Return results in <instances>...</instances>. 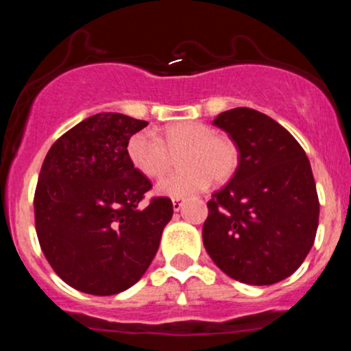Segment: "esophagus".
<instances>
[{"mask_svg":"<svg viewBox=\"0 0 351 351\" xmlns=\"http://www.w3.org/2000/svg\"><path fill=\"white\" fill-rule=\"evenodd\" d=\"M181 206H183V199L173 198V209H175V211H180Z\"/></svg>","mask_w":351,"mask_h":351,"instance_id":"obj_1","label":"esophagus"}]
</instances>
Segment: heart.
Instances as JSON below:
<instances>
[{
    "label": "heart",
    "mask_w": 351,
    "mask_h": 351,
    "mask_svg": "<svg viewBox=\"0 0 351 351\" xmlns=\"http://www.w3.org/2000/svg\"><path fill=\"white\" fill-rule=\"evenodd\" d=\"M127 158L140 175L160 180L171 168L173 156L180 153V171L160 181V195L184 198L196 195L215 183H224L234 175L237 147L228 135L216 134L201 122H176L168 125L163 135L150 130L136 132L128 138Z\"/></svg>",
    "instance_id": "1"
}]
</instances>
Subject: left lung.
<instances>
[{
	"instance_id": "8db88e82",
	"label": "left lung",
	"mask_w": 351,
	"mask_h": 351,
	"mask_svg": "<svg viewBox=\"0 0 351 351\" xmlns=\"http://www.w3.org/2000/svg\"><path fill=\"white\" fill-rule=\"evenodd\" d=\"M231 136L239 163L208 201L204 247L232 279L251 285L284 280L304 263L318 228L315 180L304 148L282 125L247 107L213 120Z\"/></svg>"
}]
</instances>
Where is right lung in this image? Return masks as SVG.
<instances>
[{
	"mask_svg": "<svg viewBox=\"0 0 351 351\" xmlns=\"http://www.w3.org/2000/svg\"><path fill=\"white\" fill-rule=\"evenodd\" d=\"M148 122L104 112L72 127L47 152L34 193L39 244L71 287L114 295L140 280L173 216L170 198L142 206L152 181L127 158Z\"/></svg>",
	"mask_w": 351,
	"mask_h": 351,
	"instance_id": "obj_1",
	"label": "right lung"
}]
</instances>
